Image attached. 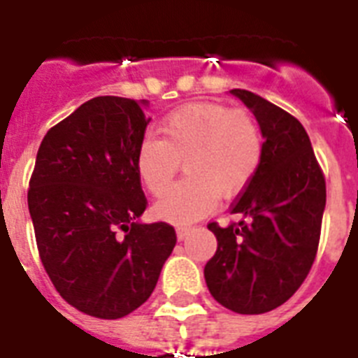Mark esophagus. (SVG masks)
<instances>
[{"mask_svg": "<svg viewBox=\"0 0 358 358\" xmlns=\"http://www.w3.org/2000/svg\"><path fill=\"white\" fill-rule=\"evenodd\" d=\"M190 231H192V229L190 227H177V240H185L188 236V234H190Z\"/></svg>", "mask_w": 358, "mask_h": 358, "instance_id": "1", "label": "esophagus"}]
</instances>
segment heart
<instances>
[{
	"label": "heart",
	"instance_id": "b5f03b06",
	"mask_svg": "<svg viewBox=\"0 0 358 358\" xmlns=\"http://www.w3.org/2000/svg\"><path fill=\"white\" fill-rule=\"evenodd\" d=\"M162 138L145 136L136 150V173L162 196L185 161L188 177L155 205V216L185 225L207 216L222 196L242 192L262 162L264 140L257 120L216 103H194L170 113Z\"/></svg>",
	"mask_w": 358,
	"mask_h": 358
}]
</instances>
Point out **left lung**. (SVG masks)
<instances>
[{"instance_id":"obj_1","label":"left lung","mask_w":358,"mask_h":358,"mask_svg":"<svg viewBox=\"0 0 358 358\" xmlns=\"http://www.w3.org/2000/svg\"><path fill=\"white\" fill-rule=\"evenodd\" d=\"M250 108L264 138L262 162L233 203L238 224H208L218 250L205 264L208 292L238 314L270 313L294 296L318 251L325 179L307 131L292 114L257 94L231 90Z\"/></svg>"}]
</instances>
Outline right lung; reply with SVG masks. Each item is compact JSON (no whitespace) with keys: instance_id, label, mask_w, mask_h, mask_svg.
<instances>
[{"instance_id":"1","label":"right lung","mask_w":358,"mask_h":358,"mask_svg":"<svg viewBox=\"0 0 358 358\" xmlns=\"http://www.w3.org/2000/svg\"><path fill=\"white\" fill-rule=\"evenodd\" d=\"M148 101L99 96L51 127L29 181L40 260L71 307L101 320L136 310L176 248L173 227L142 224L136 150Z\"/></svg>"}]
</instances>
